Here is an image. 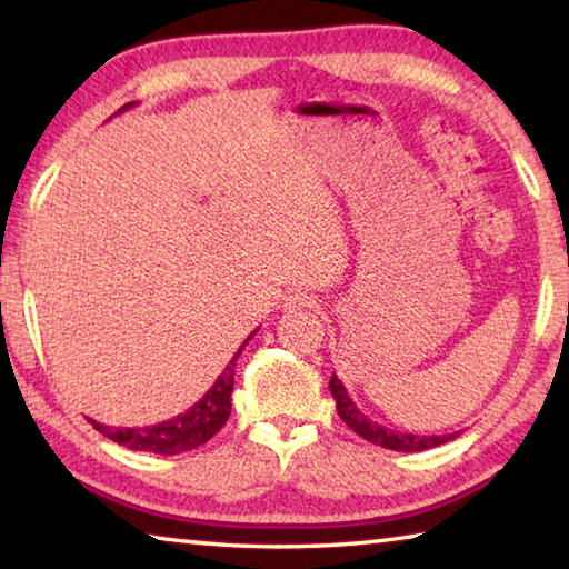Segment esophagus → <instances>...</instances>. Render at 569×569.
<instances>
[{"label":"esophagus","instance_id":"obj_1","mask_svg":"<svg viewBox=\"0 0 569 569\" xmlns=\"http://www.w3.org/2000/svg\"><path fill=\"white\" fill-rule=\"evenodd\" d=\"M283 308L286 311H301V308H319V301H316V296L306 291H293L286 296Z\"/></svg>","mask_w":569,"mask_h":569}]
</instances>
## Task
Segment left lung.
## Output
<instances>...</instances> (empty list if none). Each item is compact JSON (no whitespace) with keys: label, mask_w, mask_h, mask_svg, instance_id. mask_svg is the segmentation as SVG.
<instances>
[{"label":"left lung","mask_w":569,"mask_h":569,"mask_svg":"<svg viewBox=\"0 0 569 569\" xmlns=\"http://www.w3.org/2000/svg\"><path fill=\"white\" fill-rule=\"evenodd\" d=\"M329 389L336 399V411H339V417L349 423L356 435L363 437L366 441H371V445H379L383 449H393V451H423V449L447 445L449 439L459 437V431H455V435H441V437L437 435L419 437V435H407V431H393L389 427H381L379 421H371L359 407H356L353 399L349 397V391H346V387L336 373L329 381Z\"/></svg>","instance_id":"1"}]
</instances>
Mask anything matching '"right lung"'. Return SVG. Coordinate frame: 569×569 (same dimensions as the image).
Masks as SVG:
<instances>
[{"mask_svg": "<svg viewBox=\"0 0 569 569\" xmlns=\"http://www.w3.org/2000/svg\"><path fill=\"white\" fill-rule=\"evenodd\" d=\"M132 108V102L124 104L120 112ZM256 333V331H253ZM250 333V336H253ZM250 336L243 341V346L250 341ZM240 346L233 361L226 366V371L216 379L213 387L206 391V397L192 403L188 411L178 413L168 421L150 423V427H104V423L90 419L94 429L100 431L118 445L128 447L132 451H152V455H180V451H190L218 435L220 427L230 417V393H233V377H236V359L243 351Z\"/></svg>", "mask_w": 569, "mask_h": 569, "instance_id": "obj_1", "label": "right lung"}]
</instances>
